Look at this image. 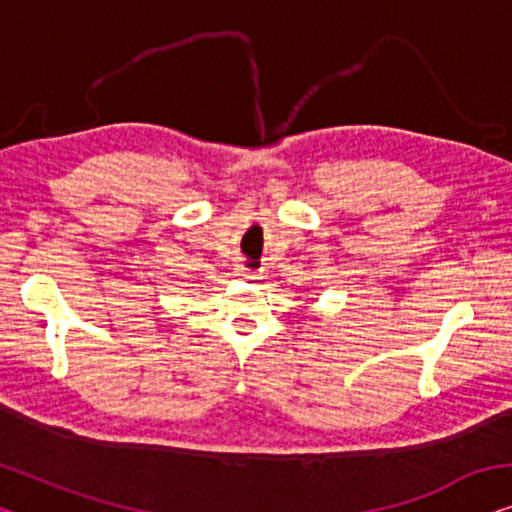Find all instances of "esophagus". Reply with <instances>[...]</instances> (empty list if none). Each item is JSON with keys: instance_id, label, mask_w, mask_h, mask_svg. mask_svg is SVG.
I'll use <instances>...</instances> for the list:
<instances>
[{"instance_id": "1", "label": "esophagus", "mask_w": 512, "mask_h": 512, "mask_svg": "<svg viewBox=\"0 0 512 512\" xmlns=\"http://www.w3.org/2000/svg\"><path fill=\"white\" fill-rule=\"evenodd\" d=\"M236 276L243 278V280H262V273H257L253 269H248V266H236Z\"/></svg>"}]
</instances>
